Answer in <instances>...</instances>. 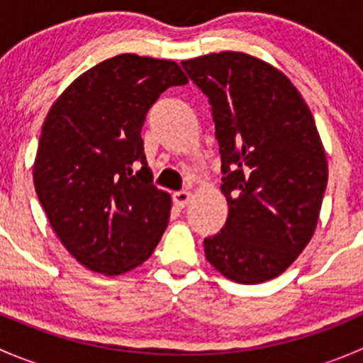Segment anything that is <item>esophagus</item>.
<instances>
[{
    "mask_svg": "<svg viewBox=\"0 0 363 363\" xmlns=\"http://www.w3.org/2000/svg\"><path fill=\"white\" fill-rule=\"evenodd\" d=\"M189 199H191V195H189V191H177L172 195V200H174L175 207L177 208H184L186 205H188Z\"/></svg>",
    "mask_w": 363,
    "mask_h": 363,
    "instance_id": "obj_1",
    "label": "esophagus"
}]
</instances>
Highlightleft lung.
I'll list each match as a JSON object with an SVG mask.
<instances>
[{
  "instance_id": "1",
  "label": "left lung",
  "mask_w": 363,
  "mask_h": 363,
  "mask_svg": "<svg viewBox=\"0 0 363 363\" xmlns=\"http://www.w3.org/2000/svg\"><path fill=\"white\" fill-rule=\"evenodd\" d=\"M207 96L228 218L205 258L240 284L283 274L313 237L328 167L313 113L286 75L242 52L182 61Z\"/></svg>"
}]
</instances>
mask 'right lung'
Returning a JSON list of instances; mask_svg holds the SVG:
<instances>
[{"label": "right lung", "mask_w": 363, "mask_h": 363, "mask_svg": "<svg viewBox=\"0 0 363 363\" xmlns=\"http://www.w3.org/2000/svg\"><path fill=\"white\" fill-rule=\"evenodd\" d=\"M188 79L174 61L121 54L73 80L42 128L33 179L73 258L116 276L144 263L170 218L140 137L149 108Z\"/></svg>", "instance_id": "right-lung-1"}]
</instances>
